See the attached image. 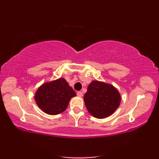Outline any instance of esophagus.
I'll list each match as a JSON object with an SVG mask.
<instances>
[{
	"mask_svg": "<svg viewBox=\"0 0 159 159\" xmlns=\"http://www.w3.org/2000/svg\"><path fill=\"white\" fill-rule=\"evenodd\" d=\"M77 95L78 97H82V96H83V93L82 92H77Z\"/></svg>",
	"mask_w": 159,
	"mask_h": 159,
	"instance_id": "1",
	"label": "esophagus"
}]
</instances>
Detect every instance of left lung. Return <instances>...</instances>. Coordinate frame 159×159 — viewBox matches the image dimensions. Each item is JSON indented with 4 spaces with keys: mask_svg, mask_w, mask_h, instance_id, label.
<instances>
[{
    "mask_svg": "<svg viewBox=\"0 0 159 159\" xmlns=\"http://www.w3.org/2000/svg\"><path fill=\"white\" fill-rule=\"evenodd\" d=\"M121 100V94L115 87L98 80L90 83L84 96L87 111L97 119L111 115L119 107Z\"/></svg>",
    "mask_w": 159,
    "mask_h": 159,
    "instance_id": "1",
    "label": "left lung"
}]
</instances>
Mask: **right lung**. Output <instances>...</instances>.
<instances>
[{
    "instance_id": "1",
    "label": "right lung",
    "mask_w": 159,
    "mask_h": 159,
    "mask_svg": "<svg viewBox=\"0 0 159 159\" xmlns=\"http://www.w3.org/2000/svg\"><path fill=\"white\" fill-rule=\"evenodd\" d=\"M76 93L63 77L44 82L35 92V101L41 110L50 115L64 111Z\"/></svg>"
}]
</instances>
